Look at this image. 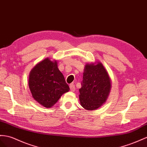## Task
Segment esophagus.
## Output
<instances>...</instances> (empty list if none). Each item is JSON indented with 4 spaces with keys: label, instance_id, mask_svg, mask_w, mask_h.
I'll use <instances>...</instances> for the list:
<instances>
[{
    "label": "esophagus",
    "instance_id": "esophagus-1",
    "mask_svg": "<svg viewBox=\"0 0 147 147\" xmlns=\"http://www.w3.org/2000/svg\"><path fill=\"white\" fill-rule=\"evenodd\" d=\"M69 88H70V90H71V91H75V86L74 85V84H71L70 85H69Z\"/></svg>",
    "mask_w": 147,
    "mask_h": 147
}]
</instances>
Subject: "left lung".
<instances>
[{"label":"left lung","instance_id":"obj_1","mask_svg":"<svg viewBox=\"0 0 147 147\" xmlns=\"http://www.w3.org/2000/svg\"><path fill=\"white\" fill-rule=\"evenodd\" d=\"M111 89V78L102 64H86L79 89L81 106L88 111L97 109L106 102Z\"/></svg>","mask_w":147,"mask_h":147}]
</instances>
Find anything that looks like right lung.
I'll return each instance as SVG.
<instances>
[{
    "mask_svg": "<svg viewBox=\"0 0 147 147\" xmlns=\"http://www.w3.org/2000/svg\"><path fill=\"white\" fill-rule=\"evenodd\" d=\"M30 90L36 102L50 108L58 102L69 87L58 68L57 61L46 58L36 65L29 75Z\"/></svg>",
    "mask_w": 147,
    "mask_h": 147,
    "instance_id": "add662e5",
    "label": "right lung"
}]
</instances>
